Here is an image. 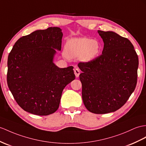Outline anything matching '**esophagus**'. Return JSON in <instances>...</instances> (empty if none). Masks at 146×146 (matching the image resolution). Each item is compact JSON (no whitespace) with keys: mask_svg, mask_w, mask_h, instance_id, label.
<instances>
[{"mask_svg":"<svg viewBox=\"0 0 146 146\" xmlns=\"http://www.w3.org/2000/svg\"><path fill=\"white\" fill-rule=\"evenodd\" d=\"M80 73V70L79 69V68H77H77L74 69V74H75L76 77H78L79 76Z\"/></svg>","mask_w":146,"mask_h":146,"instance_id":"esophagus-1","label":"esophagus"}]
</instances>
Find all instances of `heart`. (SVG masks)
<instances>
[{"label": "heart", "mask_w": 146, "mask_h": 146, "mask_svg": "<svg viewBox=\"0 0 146 146\" xmlns=\"http://www.w3.org/2000/svg\"><path fill=\"white\" fill-rule=\"evenodd\" d=\"M100 43L89 38L71 39L66 42L65 54L69 58L80 57L84 61L87 62L94 59L100 51Z\"/></svg>", "instance_id": "1"}]
</instances>
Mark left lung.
<instances>
[{
  "instance_id": "8db88e82",
  "label": "left lung",
  "mask_w": 146,
  "mask_h": 146,
  "mask_svg": "<svg viewBox=\"0 0 146 146\" xmlns=\"http://www.w3.org/2000/svg\"><path fill=\"white\" fill-rule=\"evenodd\" d=\"M104 47L102 54L80 62L82 100L95 114L114 112L126 104L136 86L139 60L131 41L113 31L98 30Z\"/></svg>"
}]
</instances>
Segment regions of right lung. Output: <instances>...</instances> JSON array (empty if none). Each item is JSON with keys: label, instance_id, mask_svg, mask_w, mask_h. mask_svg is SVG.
Masks as SVG:
<instances>
[{"label": "right lung", "instance_id": "add662e5", "mask_svg": "<svg viewBox=\"0 0 146 146\" xmlns=\"http://www.w3.org/2000/svg\"><path fill=\"white\" fill-rule=\"evenodd\" d=\"M62 38L59 27L36 30L19 39L9 53L8 87L25 111L39 116L54 113L63 89L75 79L72 66L59 68L52 62Z\"/></svg>", "mask_w": 146, "mask_h": 146}]
</instances>
